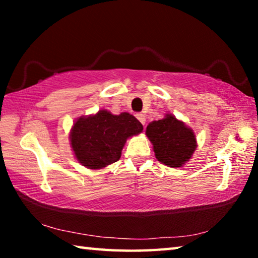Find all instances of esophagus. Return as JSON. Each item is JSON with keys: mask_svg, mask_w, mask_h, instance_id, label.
Returning a JSON list of instances; mask_svg holds the SVG:
<instances>
[{"mask_svg": "<svg viewBox=\"0 0 258 258\" xmlns=\"http://www.w3.org/2000/svg\"><path fill=\"white\" fill-rule=\"evenodd\" d=\"M137 118L139 119V121L142 125L146 124V115H145V113H137Z\"/></svg>", "mask_w": 258, "mask_h": 258, "instance_id": "1", "label": "esophagus"}]
</instances>
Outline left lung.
Instances as JSON below:
<instances>
[{
  "mask_svg": "<svg viewBox=\"0 0 258 258\" xmlns=\"http://www.w3.org/2000/svg\"><path fill=\"white\" fill-rule=\"evenodd\" d=\"M146 134L154 146L156 158L169 167H181L197 147L192 130L169 113L148 125Z\"/></svg>",
  "mask_w": 258,
  "mask_h": 258,
  "instance_id": "8db88e82",
  "label": "left lung"
}]
</instances>
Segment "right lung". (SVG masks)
<instances>
[{"label": "right lung", "instance_id": "1", "mask_svg": "<svg viewBox=\"0 0 258 258\" xmlns=\"http://www.w3.org/2000/svg\"><path fill=\"white\" fill-rule=\"evenodd\" d=\"M142 124L128 112L112 115L100 110L81 117L71 133L72 148L77 160L91 169L103 168L120 158L126 139L141 133Z\"/></svg>", "mask_w": 258, "mask_h": 258}]
</instances>
